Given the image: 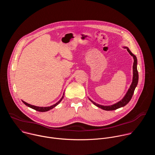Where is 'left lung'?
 I'll use <instances>...</instances> for the list:
<instances>
[{"label":"left lung","mask_w":155,"mask_h":155,"mask_svg":"<svg viewBox=\"0 0 155 155\" xmlns=\"http://www.w3.org/2000/svg\"><path fill=\"white\" fill-rule=\"evenodd\" d=\"M125 48L127 49V51L129 52V53L134 58V63H133V77H132V83L129 88V90H127L126 94H125V96H124V97L119 102H118L116 104H114L113 105H102L98 104H96V102H94V101H93L91 99H90V101L95 105H96L97 107L104 110H107V111H109V110H114L116 109H118L119 108L123 107L124 106H125L126 104H127L129 103V102L130 101L132 95L134 94L135 88L136 87L137 83H138V80H139V74H138V71H137V59L136 56L132 54V52L129 50V49L127 47H124Z\"/></svg>","instance_id":"1"}]
</instances>
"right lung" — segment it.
<instances>
[{"label": "right lung", "mask_w": 155, "mask_h": 155, "mask_svg": "<svg viewBox=\"0 0 155 155\" xmlns=\"http://www.w3.org/2000/svg\"><path fill=\"white\" fill-rule=\"evenodd\" d=\"M64 93H63V96H62L61 99L57 103H56L55 104H54V105H51V106H50V107H37V106H35V105H31V104H28L27 102H25V101H23V102L26 105H27L28 107H30V108H32V109H34V110H37V111L41 112H47V111H48V110H50L53 108L55 107L56 105H58L61 102V101L62 100V99L64 98Z\"/></svg>", "instance_id": "1"}]
</instances>
